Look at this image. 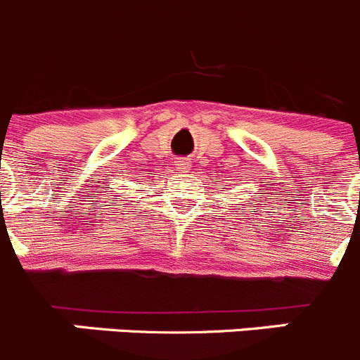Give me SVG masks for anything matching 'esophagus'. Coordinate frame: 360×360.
<instances>
[{
  "mask_svg": "<svg viewBox=\"0 0 360 360\" xmlns=\"http://www.w3.org/2000/svg\"><path fill=\"white\" fill-rule=\"evenodd\" d=\"M174 165H176L177 169H186L188 160H186V158H177V160L174 161Z\"/></svg>",
  "mask_w": 360,
  "mask_h": 360,
  "instance_id": "34e87169",
  "label": "esophagus"
}]
</instances>
